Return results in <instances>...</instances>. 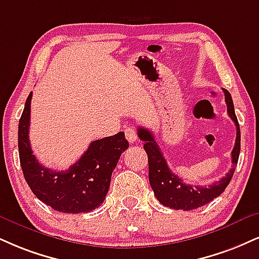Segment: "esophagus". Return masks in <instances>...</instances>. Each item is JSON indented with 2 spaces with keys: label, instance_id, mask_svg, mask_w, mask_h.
<instances>
[{
  "label": "esophagus",
  "instance_id": "1",
  "mask_svg": "<svg viewBox=\"0 0 259 259\" xmlns=\"http://www.w3.org/2000/svg\"><path fill=\"white\" fill-rule=\"evenodd\" d=\"M125 138L130 143H134V142L138 141V134H136L135 129H133V127H126Z\"/></svg>",
  "mask_w": 259,
  "mask_h": 259
}]
</instances>
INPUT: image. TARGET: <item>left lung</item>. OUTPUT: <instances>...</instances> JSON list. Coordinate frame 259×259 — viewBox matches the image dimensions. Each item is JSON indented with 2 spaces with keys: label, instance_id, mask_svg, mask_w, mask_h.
<instances>
[{
  "label": "left lung",
  "instance_id": "left-lung-1",
  "mask_svg": "<svg viewBox=\"0 0 259 259\" xmlns=\"http://www.w3.org/2000/svg\"><path fill=\"white\" fill-rule=\"evenodd\" d=\"M226 96L227 112L230 119L234 121L236 126V139L234 148L232 151L233 166L227 175L222 177L217 182L208 186H193L183 182L179 176L171 172L167 166L163 153L160 152L159 146L155 142L153 134L146 127H139V138L145 142L143 148L148 155V179L153 189L155 198L164 206L175 208V210H194L200 206H204L207 202L212 201L214 198L222 194L230 180L234 175L235 166L238 164L240 154V126L238 118L235 116L234 104H233L232 95L228 90L223 89Z\"/></svg>",
  "mask_w": 259,
  "mask_h": 259
}]
</instances>
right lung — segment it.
<instances>
[{
    "mask_svg": "<svg viewBox=\"0 0 259 259\" xmlns=\"http://www.w3.org/2000/svg\"><path fill=\"white\" fill-rule=\"evenodd\" d=\"M27 96L19 120L18 147L21 170L33 194L45 204L64 213L90 212L105 200L111 176L120 154L129 147L123 132L89 145L80 159L66 171H54L38 163L31 149L30 105Z\"/></svg>",
    "mask_w": 259,
    "mask_h": 259,
    "instance_id": "right-lung-1",
    "label": "right lung"
}]
</instances>
